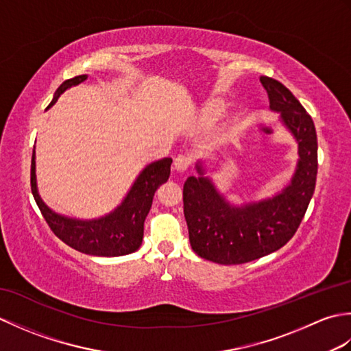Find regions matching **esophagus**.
<instances>
[{
	"mask_svg": "<svg viewBox=\"0 0 351 351\" xmlns=\"http://www.w3.org/2000/svg\"><path fill=\"white\" fill-rule=\"evenodd\" d=\"M190 167V158L185 155H178L173 161V169L178 171H185Z\"/></svg>",
	"mask_w": 351,
	"mask_h": 351,
	"instance_id": "obj_1",
	"label": "esophagus"
}]
</instances>
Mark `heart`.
<instances>
[{"label": "heart", "mask_w": 351, "mask_h": 351, "mask_svg": "<svg viewBox=\"0 0 351 351\" xmlns=\"http://www.w3.org/2000/svg\"><path fill=\"white\" fill-rule=\"evenodd\" d=\"M228 113V104L223 101H213L208 102L206 106L200 110L197 116V126L199 128L208 130L211 126L217 125L223 117Z\"/></svg>", "instance_id": "1"}]
</instances>
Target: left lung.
<instances>
[{
	"mask_svg": "<svg viewBox=\"0 0 351 351\" xmlns=\"http://www.w3.org/2000/svg\"><path fill=\"white\" fill-rule=\"evenodd\" d=\"M270 98V110L297 145V164L282 190L259 200L232 204L206 175L205 160H197V176L184 184V215L191 249L200 258L232 265L263 258L285 245L314 195L317 181V132L302 104L279 81L259 78Z\"/></svg>",
	"mask_w": 351,
	"mask_h": 351,
	"instance_id": "1",
	"label": "left lung"
}]
</instances>
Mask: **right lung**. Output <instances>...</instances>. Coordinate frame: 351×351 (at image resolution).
Here are the masks:
<instances>
[{"label": "right lung", "instance_id": "obj_1", "mask_svg": "<svg viewBox=\"0 0 351 351\" xmlns=\"http://www.w3.org/2000/svg\"><path fill=\"white\" fill-rule=\"evenodd\" d=\"M88 75L66 80L57 88L48 108H51L68 88L84 83ZM171 158H160L140 170L122 202L114 210L95 219H77L57 213L43 202L37 189L36 151L32 158V193L49 228L63 243L92 256H123L140 249L143 241L145 220L152 206L156 189L170 176Z\"/></svg>", "mask_w": 351, "mask_h": 351}]
</instances>
